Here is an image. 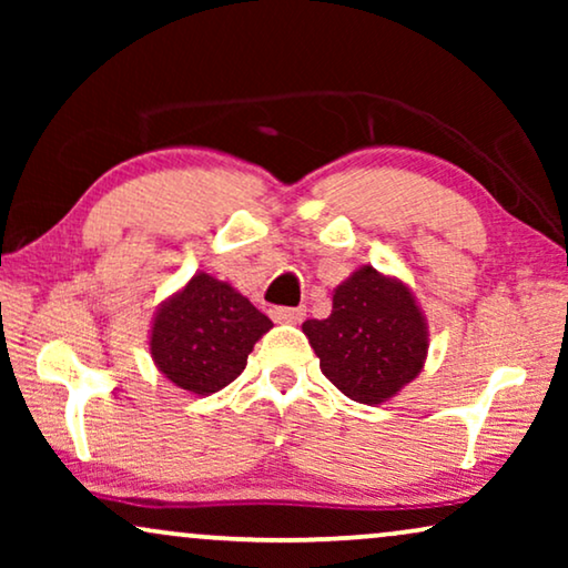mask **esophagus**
Returning a JSON list of instances; mask_svg holds the SVG:
<instances>
[{
	"label": "esophagus",
	"mask_w": 568,
	"mask_h": 568,
	"mask_svg": "<svg viewBox=\"0 0 568 568\" xmlns=\"http://www.w3.org/2000/svg\"><path fill=\"white\" fill-rule=\"evenodd\" d=\"M305 313V307H274L271 310V317H274L276 323H300Z\"/></svg>",
	"instance_id": "34e87169"
}]
</instances>
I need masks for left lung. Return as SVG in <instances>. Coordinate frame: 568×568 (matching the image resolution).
Masks as SVG:
<instances>
[{
	"label": "left lung",
	"instance_id": "1",
	"mask_svg": "<svg viewBox=\"0 0 568 568\" xmlns=\"http://www.w3.org/2000/svg\"><path fill=\"white\" fill-rule=\"evenodd\" d=\"M302 331L323 375L352 400L383 403L424 367L426 323L408 286L364 266L333 294L325 321Z\"/></svg>",
	"mask_w": 568,
	"mask_h": 568
}]
</instances>
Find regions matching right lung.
<instances>
[{"label":"right lung","instance_id":"right-lung-1","mask_svg":"<svg viewBox=\"0 0 568 568\" xmlns=\"http://www.w3.org/2000/svg\"><path fill=\"white\" fill-rule=\"evenodd\" d=\"M271 325L230 284L196 274L154 317L152 359L183 390L216 393L237 379Z\"/></svg>","mask_w":568,"mask_h":568}]
</instances>
